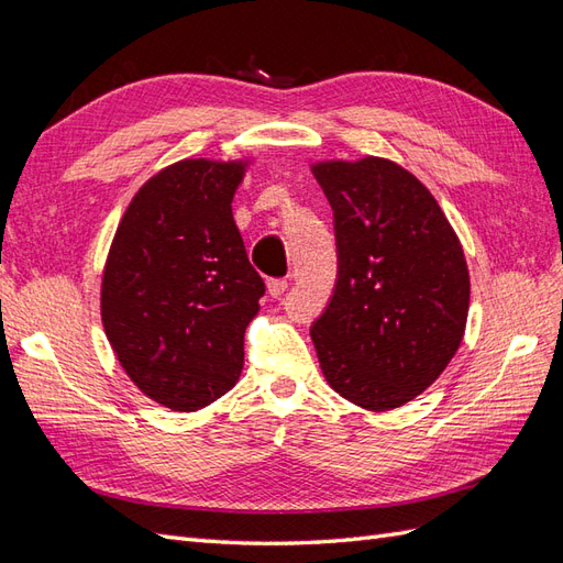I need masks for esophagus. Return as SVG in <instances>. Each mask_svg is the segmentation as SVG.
<instances>
[{
    "instance_id": "obj_1",
    "label": "esophagus",
    "mask_w": 563,
    "mask_h": 563,
    "mask_svg": "<svg viewBox=\"0 0 563 563\" xmlns=\"http://www.w3.org/2000/svg\"><path fill=\"white\" fill-rule=\"evenodd\" d=\"M286 288H288V279H269V282H267V294H269L272 298L284 296Z\"/></svg>"
}]
</instances>
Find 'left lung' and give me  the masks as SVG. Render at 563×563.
<instances>
[{
	"label": "left lung",
	"mask_w": 563,
	"mask_h": 563,
	"mask_svg": "<svg viewBox=\"0 0 563 563\" xmlns=\"http://www.w3.org/2000/svg\"><path fill=\"white\" fill-rule=\"evenodd\" d=\"M333 209L338 282L310 331L340 397L391 411L449 366L465 335L470 272L449 218L404 166L364 157L317 162Z\"/></svg>",
	"instance_id": "obj_1"
}]
</instances>
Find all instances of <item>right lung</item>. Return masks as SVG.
<instances>
[{"instance_id": "right-lung-1", "label": "right lung", "mask_w": 563, "mask_h": 563, "mask_svg": "<svg viewBox=\"0 0 563 563\" xmlns=\"http://www.w3.org/2000/svg\"><path fill=\"white\" fill-rule=\"evenodd\" d=\"M249 162L183 159L124 211L100 284V319L145 397L190 413L234 387L265 284L249 263L232 199Z\"/></svg>"}]
</instances>
